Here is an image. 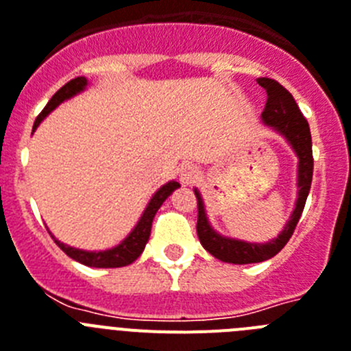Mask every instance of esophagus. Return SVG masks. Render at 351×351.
I'll list each match as a JSON object with an SVG mask.
<instances>
[{
  "mask_svg": "<svg viewBox=\"0 0 351 351\" xmlns=\"http://www.w3.org/2000/svg\"><path fill=\"white\" fill-rule=\"evenodd\" d=\"M199 178V171L194 166H185L180 171V182L184 185H193L196 184V180Z\"/></svg>",
  "mask_w": 351,
  "mask_h": 351,
  "instance_id": "34e87169",
  "label": "esophagus"
}]
</instances>
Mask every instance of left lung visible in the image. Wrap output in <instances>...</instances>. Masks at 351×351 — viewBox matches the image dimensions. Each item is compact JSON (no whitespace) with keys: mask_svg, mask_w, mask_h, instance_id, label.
Masks as SVG:
<instances>
[{"mask_svg":"<svg viewBox=\"0 0 351 351\" xmlns=\"http://www.w3.org/2000/svg\"><path fill=\"white\" fill-rule=\"evenodd\" d=\"M258 84L267 91V104H265V109L261 112V118H263L265 123L274 127L277 132H281L298 155V197L291 219L276 240L268 243H247L242 242V240L226 239V237L215 233L206 221L203 199H201L199 193L194 191L197 199L196 230L201 245L210 254L215 256L217 260L234 265L260 263V261L270 260L288 243L295 228H297L298 219L302 215L304 206H306L307 194H309L311 182H313V166H315L309 123L298 109L293 95L282 84L270 77H260Z\"/></svg>","mask_w":351,"mask_h":351,"instance_id":"obj_1","label":"left lung"}]
</instances>
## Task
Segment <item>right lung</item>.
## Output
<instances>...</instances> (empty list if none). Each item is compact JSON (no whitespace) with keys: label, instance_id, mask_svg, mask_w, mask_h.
<instances>
[{"label":"right lung","instance_id":"right-lung-1","mask_svg":"<svg viewBox=\"0 0 351 351\" xmlns=\"http://www.w3.org/2000/svg\"><path fill=\"white\" fill-rule=\"evenodd\" d=\"M84 86H86V77H75L72 79V81H69L65 86L60 88V90L53 95V99L49 100L47 106L42 109L40 114L36 117L35 123H33V130L38 127V123H40V121L44 120V118L47 117L49 112L53 111L56 106H60L63 100L70 99V97H74L75 93H79L81 90H84ZM178 187H180L178 182H169V184H166L164 187L158 189L157 193H155V196L152 197L150 203H148V206H146L143 217L139 219L138 226L134 228L132 233H130L129 237H127V239H125L120 245H117L114 249L100 251V252H90V251H83V249L69 247V245L58 242V240H54V242L58 243V247L62 249L66 256H70L72 260L79 261V263L86 265V267H95V268L127 267V265H130L132 261H136L139 256H141L146 242H148V239H150L152 222H154L155 213H157V210L160 208V205L166 201V197Z\"/></svg>","mask_w":351,"mask_h":351}]
</instances>
